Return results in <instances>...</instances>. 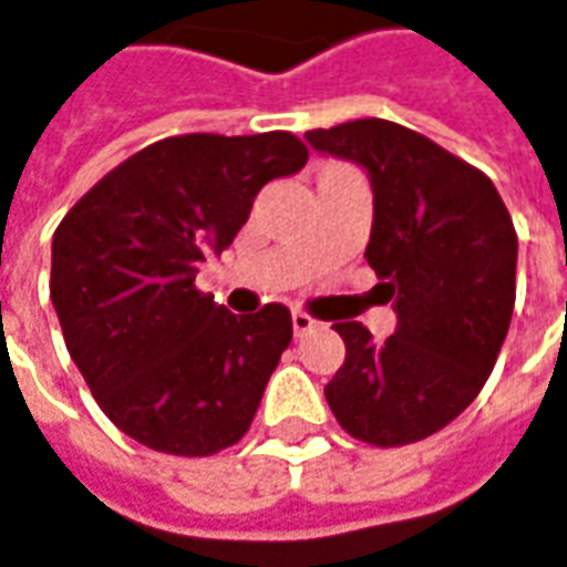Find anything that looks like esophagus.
Instances as JSON below:
<instances>
[{
    "mask_svg": "<svg viewBox=\"0 0 567 567\" xmlns=\"http://www.w3.org/2000/svg\"><path fill=\"white\" fill-rule=\"evenodd\" d=\"M316 326H319V322H316L309 312H302V309H297V312H293V331H297V338L309 334V331H312Z\"/></svg>",
    "mask_w": 567,
    "mask_h": 567,
    "instance_id": "esophagus-1",
    "label": "esophagus"
}]
</instances>
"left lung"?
<instances>
[{"instance_id":"1","label":"left lung","mask_w":567,"mask_h":567,"mask_svg":"<svg viewBox=\"0 0 567 567\" xmlns=\"http://www.w3.org/2000/svg\"><path fill=\"white\" fill-rule=\"evenodd\" d=\"M306 140L370 172L363 258L399 316L382 344L363 322L331 326L344 363L326 385L328 409L370 446L417 443L460 417L495 370L517 297L514 219L485 172L402 124L363 117Z\"/></svg>"}]
</instances>
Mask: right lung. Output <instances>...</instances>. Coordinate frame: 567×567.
I'll return each mask as SVG.
<instances>
[{
    "label": "right lung",
    "mask_w": 567,
    "mask_h": 567,
    "mask_svg": "<svg viewBox=\"0 0 567 567\" xmlns=\"http://www.w3.org/2000/svg\"><path fill=\"white\" fill-rule=\"evenodd\" d=\"M306 143L182 133L124 158L53 233L50 297L101 411L136 443L213 456L239 443L293 341L284 302L233 316L194 287L258 190L306 165Z\"/></svg>",
    "instance_id": "1"
}]
</instances>
